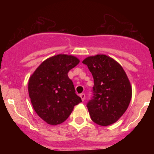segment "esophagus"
<instances>
[{"label": "esophagus", "instance_id": "obj_1", "mask_svg": "<svg viewBox=\"0 0 154 154\" xmlns=\"http://www.w3.org/2000/svg\"><path fill=\"white\" fill-rule=\"evenodd\" d=\"M80 97H81V99H82V101H84V100H85V94H80Z\"/></svg>", "mask_w": 154, "mask_h": 154}]
</instances>
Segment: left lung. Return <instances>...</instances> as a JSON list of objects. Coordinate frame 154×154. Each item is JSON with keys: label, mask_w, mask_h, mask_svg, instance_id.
<instances>
[{"label": "left lung", "mask_w": 154, "mask_h": 154, "mask_svg": "<svg viewBox=\"0 0 154 154\" xmlns=\"http://www.w3.org/2000/svg\"><path fill=\"white\" fill-rule=\"evenodd\" d=\"M82 63L94 77V97L87 105L91 120L103 127L115 124L127 111L132 98V86L125 71L106 54L89 56Z\"/></svg>", "instance_id": "8db88e82"}]
</instances>
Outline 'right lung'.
Instances as JSON below:
<instances>
[{
    "instance_id": "1",
    "label": "right lung",
    "mask_w": 154,
    "mask_h": 154,
    "mask_svg": "<svg viewBox=\"0 0 154 154\" xmlns=\"http://www.w3.org/2000/svg\"><path fill=\"white\" fill-rule=\"evenodd\" d=\"M73 55L57 54L44 60L29 78L28 94L38 116L50 125L64 122L82 102L68 72L79 63Z\"/></svg>"
}]
</instances>
